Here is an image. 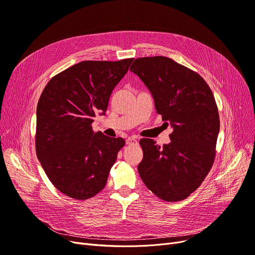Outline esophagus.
<instances>
[{
    "instance_id": "1",
    "label": "esophagus",
    "mask_w": 255,
    "mask_h": 255,
    "mask_svg": "<svg viewBox=\"0 0 255 255\" xmlns=\"http://www.w3.org/2000/svg\"><path fill=\"white\" fill-rule=\"evenodd\" d=\"M136 142H137L136 138L133 137V136L128 137V138L126 139V143H127V144H134V143H136Z\"/></svg>"
}]
</instances>
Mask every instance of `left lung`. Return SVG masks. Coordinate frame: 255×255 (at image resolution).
<instances>
[{
  "label": "left lung",
  "mask_w": 255,
  "mask_h": 255,
  "mask_svg": "<svg viewBox=\"0 0 255 255\" xmlns=\"http://www.w3.org/2000/svg\"><path fill=\"white\" fill-rule=\"evenodd\" d=\"M130 71L149 89L157 114L172 128L163 148L154 139L139 140V176L158 197L182 200L203 183L215 158L220 122L213 93L199 74L166 57L135 59Z\"/></svg>",
  "instance_id": "left-lung-1"
}]
</instances>
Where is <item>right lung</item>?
<instances>
[{
    "label": "right lung",
    "instance_id": "add662e5",
    "mask_svg": "<svg viewBox=\"0 0 255 255\" xmlns=\"http://www.w3.org/2000/svg\"><path fill=\"white\" fill-rule=\"evenodd\" d=\"M132 61L77 63L53 76L40 96L37 157L49 181L67 196L88 199L104 188L125 140L95 133L91 124L96 115H105Z\"/></svg>",
    "mask_w": 255,
    "mask_h": 255
}]
</instances>
